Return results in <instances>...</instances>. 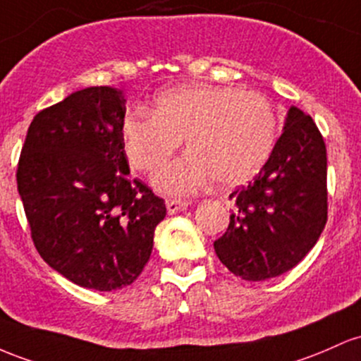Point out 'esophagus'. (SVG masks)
I'll return each mask as SVG.
<instances>
[{
    "label": "esophagus",
    "instance_id": "1",
    "mask_svg": "<svg viewBox=\"0 0 361 361\" xmlns=\"http://www.w3.org/2000/svg\"><path fill=\"white\" fill-rule=\"evenodd\" d=\"M165 204H167L169 214H176V213L184 212V209L189 206V201L188 200H167Z\"/></svg>",
    "mask_w": 361,
    "mask_h": 361
}]
</instances>
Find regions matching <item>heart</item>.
<instances>
[{"label": "heart", "instance_id": "b5f03b06", "mask_svg": "<svg viewBox=\"0 0 361 361\" xmlns=\"http://www.w3.org/2000/svg\"><path fill=\"white\" fill-rule=\"evenodd\" d=\"M278 137L274 107L257 92L194 83L160 93L152 112L133 111L121 123V143L133 169L153 172L188 141L191 152L153 177L159 191L191 194L213 179L244 184L266 165Z\"/></svg>", "mask_w": 361, "mask_h": 361}]
</instances>
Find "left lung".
<instances>
[{
	"label": "left lung",
	"mask_w": 361,
	"mask_h": 361,
	"mask_svg": "<svg viewBox=\"0 0 361 361\" xmlns=\"http://www.w3.org/2000/svg\"><path fill=\"white\" fill-rule=\"evenodd\" d=\"M285 131L252 182L230 194L235 212L214 240L235 276L262 281L298 264L327 221L326 143L310 116L290 107Z\"/></svg>",
	"instance_id": "1"
}]
</instances>
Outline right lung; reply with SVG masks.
Returning <instances> with one entry per match:
<instances>
[{
	"label": "right lung",
	"instance_id": "1",
	"mask_svg": "<svg viewBox=\"0 0 361 361\" xmlns=\"http://www.w3.org/2000/svg\"><path fill=\"white\" fill-rule=\"evenodd\" d=\"M126 99L90 87L40 111L18 160L17 184L40 257L83 288L119 290L140 276L165 201L129 179L121 143Z\"/></svg>",
	"mask_w": 361,
	"mask_h": 361
}]
</instances>
